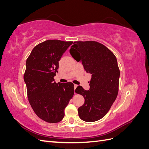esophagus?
<instances>
[{
    "instance_id": "esophagus-1",
    "label": "esophagus",
    "mask_w": 149,
    "mask_h": 149,
    "mask_svg": "<svg viewBox=\"0 0 149 149\" xmlns=\"http://www.w3.org/2000/svg\"><path fill=\"white\" fill-rule=\"evenodd\" d=\"M77 86H78V85H76V84H74V93H75V89H76V88H77Z\"/></svg>"
}]
</instances>
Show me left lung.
<instances>
[{"label": "left lung", "mask_w": 149, "mask_h": 149, "mask_svg": "<svg viewBox=\"0 0 149 149\" xmlns=\"http://www.w3.org/2000/svg\"><path fill=\"white\" fill-rule=\"evenodd\" d=\"M70 52L91 74L89 90L81 86L75 89L85 100L78 108L79 118L86 122L100 120L107 113L118 96L120 71L116 57L104 45L94 41L74 42Z\"/></svg>", "instance_id": "8db88e82"}]
</instances>
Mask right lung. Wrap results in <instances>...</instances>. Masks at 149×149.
<instances>
[{
  "label": "right lung",
  "mask_w": 149,
  "mask_h": 149,
  "mask_svg": "<svg viewBox=\"0 0 149 149\" xmlns=\"http://www.w3.org/2000/svg\"><path fill=\"white\" fill-rule=\"evenodd\" d=\"M73 42L48 40L37 45L26 61L24 81L29 102L38 118L56 123L74 94L72 83H56L54 79L59 61Z\"/></svg>",
  "instance_id": "right-lung-1"
}]
</instances>
